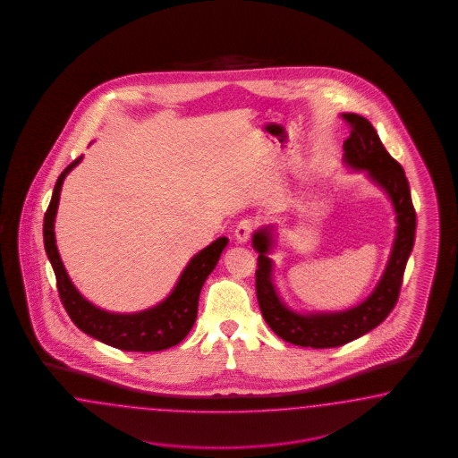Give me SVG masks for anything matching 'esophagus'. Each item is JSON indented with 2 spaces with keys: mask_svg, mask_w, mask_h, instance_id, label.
<instances>
[{
  "mask_svg": "<svg viewBox=\"0 0 458 458\" xmlns=\"http://www.w3.org/2000/svg\"><path fill=\"white\" fill-rule=\"evenodd\" d=\"M251 232H253V222L249 220V218L242 220V222L236 225V242H238V243H247V242H249L250 235H251Z\"/></svg>",
  "mask_w": 458,
  "mask_h": 458,
  "instance_id": "obj_1",
  "label": "esophagus"
}]
</instances>
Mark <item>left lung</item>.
Listing matches in <instances>:
<instances>
[{"mask_svg": "<svg viewBox=\"0 0 458 458\" xmlns=\"http://www.w3.org/2000/svg\"><path fill=\"white\" fill-rule=\"evenodd\" d=\"M343 119L351 127V134L344 140V163L352 171H364L388 194L396 215V236L383 276L360 304L339 312L301 314L285 305L274 284V262L268 253L276 245V228L264 226L253 233V249L259 253L255 285L262 316L278 337L295 346H343L373 331L396 305L404 267L415 245L416 213L402 165L389 156L366 117L343 114Z\"/></svg>", "mask_w": 458, "mask_h": 458, "instance_id": "left-lung-1", "label": "left lung"}]
</instances>
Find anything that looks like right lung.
I'll return each instance as SVG.
<instances>
[{"label": "right lung", "mask_w": 458, "mask_h": 458, "mask_svg": "<svg viewBox=\"0 0 458 458\" xmlns=\"http://www.w3.org/2000/svg\"><path fill=\"white\" fill-rule=\"evenodd\" d=\"M82 161V156L64 169L56 180L52 201L43 220V242L48 260L55 272L60 301L72 322L107 346L134 352H153L176 346L188 335L198 316L199 292L218 264L228 238L220 236L207 249L198 251L184 267L174 289L159 304L140 312L119 314L89 302L72 284L56 249L55 216L65 176Z\"/></svg>", "instance_id": "add662e5"}]
</instances>
